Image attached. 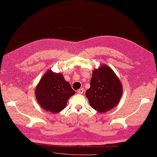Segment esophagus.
I'll return each mask as SVG.
<instances>
[{
	"instance_id": "34e87169",
	"label": "esophagus",
	"mask_w": 157,
	"mask_h": 157,
	"mask_svg": "<svg viewBox=\"0 0 157 157\" xmlns=\"http://www.w3.org/2000/svg\"><path fill=\"white\" fill-rule=\"evenodd\" d=\"M78 92L79 94H83V92H84V88H80V89H79V90H78Z\"/></svg>"
}]
</instances>
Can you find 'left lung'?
<instances>
[{
  "mask_svg": "<svg viewBox=\"0 0 157 157\" xmlns=\"http://www.w3.org/2000/svg\"><path fill=\"white\" fill-rule=\"evenodd\" d=\"M122 94L121 81L108 65H101L93 71L90 87L85 94L93 109L102 113L113 109L119 103Z\"/></svg>",
  "mask_w": 157,
  "mask_h": 157,
  "instance_id": "left-lung-1",
  "label": "left lung"
}]
</instances>
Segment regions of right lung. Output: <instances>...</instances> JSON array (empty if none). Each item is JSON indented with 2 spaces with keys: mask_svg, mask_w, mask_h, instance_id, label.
I'll list each match as a JSON object with an SVG mask.
<instances>
[{
  "mask_svg": "<svg viewBox=\"0 0 157 157\" xmlns=\"http://www.w3.org/2000/svg\"><path fill=\"white\" fill-rule=\"evenodd\" d=\"M75 93L62 74L50 69L45 72L35 89L36 97L40 106L52 113L62 111L69 98Z\"/></svg>",
  "mask_w": 157,
  "mask_h": 157,
  "instance_id": "obj_1",
  "label": "right lung"
}]
</instances>
